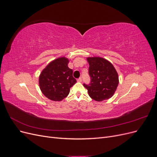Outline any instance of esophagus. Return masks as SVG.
Returning <instances> with one entry per match:
<instances>
[{
  "label": "esophagus",
  "mask_w": 157,
  "mask_h": 157,
  "mask_svg": "<svg viewBox=\"0 0 157 157\" xmlns=\"http://www.w3.org/2000/svg\"><path fill=\"white\" fill-rule=\"evenodd\" d=\"M77 81H78V82H82V78H78V79H77Z\"/></svg>",
  "instance_id": "obj_1"
}]
</instances>
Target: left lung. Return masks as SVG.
I'll return each instance as SVG.
<instances>
[{
    "label": "left lung",
    "mask_w": 157,
    "mask_h": 157,
    "mask_svg": "<svg viewBox=\"0 0 157 157\" xmlns=\"http://www.w3.org/2000/svg\"><path fill=\"white\" fill-rule=\"evenodd\" d=\"M90 82L84 84L90 97L94 100L101 101L111 98L118 84V76L111 63L107 59L94 57L88 58Z\"/></svg>",
    "instance_id": "obj_1"
}]
</instances>
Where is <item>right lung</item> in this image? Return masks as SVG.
Segmentation results:
<instances>
[{
  "mask_svg": "<svg viewBox=\"0 0 157 157\" xmlns=\"http://www.w3.org/2000/svg\"><path fill=\"white\" fill-rule=\"evenodd\" d=\"M68 63L67 58H59L50 62L40 75V88L50 100H62L68 96L70 88L77 82L73 77V70L68 67Z\"/></svg>",
  "mask_w": 157,
  "mask_h": 157,
  "instance_id": "1",
  "label": "right lung"
}]
</instances>
